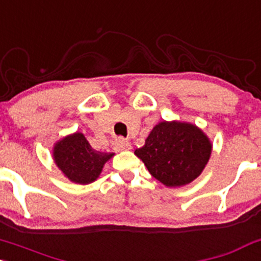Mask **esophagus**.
Masks as SVG:
<instances>
[{
  "mask_svg": "<svg viewBox=\"0 0 261 261\" xmlns=\"http://www.w3.org/2000/svg\"><path fill=\"white\" fill-rule=\"evenodd\" d=\"M114 148H115L116 151L130 150L131 145H130V142H128V140L122 139V137H119V139H116L115 141H114Z\"/></svg>",
  "mask_w": 261,
  "mask_h": 261,
  "instance_id": "obj_1",
  "label": "esophagus"
}]
</instances>
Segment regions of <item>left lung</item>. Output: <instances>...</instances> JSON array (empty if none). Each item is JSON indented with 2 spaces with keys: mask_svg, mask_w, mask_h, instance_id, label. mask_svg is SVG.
Masks as SVG:
<instances>
[{
  "mask_svg": "<svg viewBox=\"0 0 261 261\" xmlns=\"http://www.w3.org/2000/svg\"><path fill=\"white\" fill-rule=\"evenodd\" d=\"M212 152L208 137L194 125L160 122L135 154L157 181L167 187H179L196 179Z\"/></svg>",
  "mask_w": 261,
  "mask_h": 261,
  "instance_id": "1",
  "label": "left lung"
}]
</instances>
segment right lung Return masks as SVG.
Listing matches in <instances>:
<instances>
[{"label":"right lung","mask_w":261,"mask_h":261,"mask_svg":"<svg viewBox=\"0 0 261 261\" xmlns=\"http://www.w3.org/2000/svg\"><path fill=\"white\" fill-rule=\"evenodd\" d=\"M54 161L70 181L88 185L95 181L104 163L114 153L94 150L83 134H74L59 141L54 147Z\"/></svg>","instance_id":"obj_1"}]
</instances>
